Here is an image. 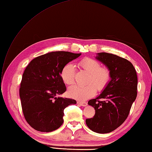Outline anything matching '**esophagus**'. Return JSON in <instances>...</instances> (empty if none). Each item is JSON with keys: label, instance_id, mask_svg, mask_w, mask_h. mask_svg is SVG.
Here are the masks:
<instances>
[{"label": "esophagus", "instance_id": "esophagus-1", "mask_svg": "<svg viewBox=\"0 0 152 152\" xmlns=\"http://www.w3.org/2000/svg\"><path fill=\"white\" fill-rule=\"evenodd\" d=\"M77 103L79 104L80 105L83 107H86L87 106V103L86 102H77Z\"/></svg>", "mask_w": 152, "mask_h": 152}]
</instances>
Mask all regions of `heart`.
<instances>
[{
    "instance_id": "heart-1",
    "label": "heart",
    "mask_w": 152,
    "mask_h": 152,
    "mask_svg": "<svg viewBox=\"0 0 152 152\" xmlns=\"http://www.w3.org/2000/svg\"><path fill=\"white\" fill-rule=\"evenodd\" d=\"M80 66L90 74L86 86L73 85L68 88L67 94L73 99L85 101L96 94V88L101 91L107 86L110 79L109 70L106 67H101L100 64L90 58H85L79 62ZM75 68L72 64H67L61 72V78L66 85H72L75 81ZM96 86L95 87V86Z\"/></svg>"
}]
</instances>
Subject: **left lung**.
Segmentation results:
<instances>
[{
    "label": "left lung",
    "mask_w": 152,
    "mask_h": 152,
    "mask_svg": "<svg viewBox=\"0 0 152 152\" xmlns=\"http://www.w3.org/2000/svg\"><path fill=\"white\" fill-rule=\"evenodd\" d=\"M96 58L109 70L110 80L99 96L88 102L96 113L86 124L94 132L103 134L112 132L126 120L136 99L138 80L127 60L107 53H98Z\"/></svg>",
    "instance_id": "obj_1"
}]
</instances>
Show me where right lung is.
<instances>
[{
	"instance_id": "right-lung-1",
	"label": "right lung",
	"mask_w": 152,
	"mask_h": 152,
	"mask_svg": "<svg viewBox=\"0 0 152 152\" xmlns=\"http://www.w3.org/2000/svg\"><path fill=\"white\" fill-rule=\"evenodd\" d=\"M81 53L55 51L36 57L23 74L19 96L23 114L34 129L51 132L62 126L64 110L75 99L57 97L66 87L61 78L62 69Z\"/></svg>"
}]
</instances>
